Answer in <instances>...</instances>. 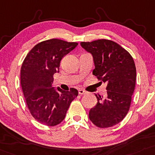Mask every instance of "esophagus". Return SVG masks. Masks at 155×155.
<instances>
[{"instance_id":"1","label":"esophagus","mask_w":155,"mask_h":155,"mask_svg":"<svg viewBox=\"0 0 155 155\" xmlns=\"http://www.w3.org/2000/svg\"><path fill=\"white\" fill-rule=\"evenodd\" d=\"M79 94H87V92H86V91H84V90H83V89H79Z\"/></svg>"}]
</instances>
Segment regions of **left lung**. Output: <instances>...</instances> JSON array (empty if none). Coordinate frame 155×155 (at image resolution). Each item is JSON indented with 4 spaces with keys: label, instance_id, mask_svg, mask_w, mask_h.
Listing matches in <instances>:
<instances>
[{
    "label": "left lung",
    "instance_id": "8db88e82",
    "mask_svg": "<svg viewBox=\"0 0 155 155\" xmlns=\"http://www.w3.org/2000/svg\"><path fill=\"white\" fill-rule=\"evenodd\" d=\"M80 44L92 55L93 75L107 84L106 96L95 94L97 102L89 110V120L99 128L111 127L120 123L129 110L137 77L134 59L128 51L111 40Z\"/></svg>",
    "mask_w": 155,
    "mask_h": 155
}]
</instances>
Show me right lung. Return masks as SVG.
Returning <instances> with one entry per match:
<instances>
[{
	"label": "right lung",
	"mask_w": 155,
	"mask_h": 155,
	"mask_svg": "<svg viewBox=\"0 0 155 155\" xmlns=\"http://www.w3.org/2000/svg\"><path fill=\"white\" fill-rule=\"evenodd\" d=\"M77 45L58 39L43 41L29 51L22 63V91L31 115L40 124L54 126L62 122L78 95L74 88L64 91L53 87L61 60Z\"/></svg>",
	"instance_id": "1"
}]
</instances>
